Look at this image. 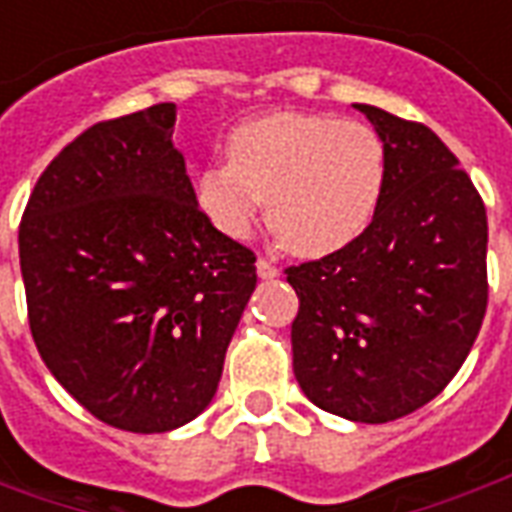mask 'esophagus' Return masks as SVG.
<instances>
[{"instance_id": "1", "label": "esophagus", "mask_w": 512, "mask_h": 512, "mask_svg": "<svg viewBox=\"0 0 512 512\" xmlns=\"http://www.w3.org/2000/svg\"><path fill=\"white\" fill-rule=\"evenodd\" d=\"M257 274L263 279H274L279 277V268L274 266L271 260H266V257H260V260H257Z\"/></svg>"}]
</instances>
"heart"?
Segmentation results:
<instances>
[{
  "instance_id": "obj_1",
  "label": "heart",
  "mask_w": 512,
  "mask_h": 512,
  "mask_svg": "<svg viewBox=\"0 0 512 512\" xmlns=\"http://www.w3.org/2000/svg\"><path fill=\"white\" fill-rule=\"evenodd\" d=\"M230 161L197 175V202L224 235L246 238L268 200V222L296 255L354 244L384 200L386 145L376 128L329 115L277 112L238 126Z\"/></svg>"
}]
</instances>
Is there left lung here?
<instances>
[{
	"label": "left lung",
	"mask_w": 512,
	"mask_h": 512,
	"mask_svg": "<svg viewBox=\"0 0 512 512\" xmlns=\"http://www.w3.org/2000/svg\"><path fill=\"white\" fill-rule=\"evenodd\" d=\"M386 145L376 219L340 252L285 268L301 392L329 414L392 422L461 370L488 307L480 191L428 126L356 104Z\"/></svg>",
	"instance_id": "left-lung-1"
}]
</instances>
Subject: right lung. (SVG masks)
I'll return each instance as SVG.
<instances>
[{"label": "right lung", "instance_id": "1", "mask_svg": "<svg viewBox=\"0 0 512 512\" xmlns=\"http://www.w3.org/2000/svg\"><path fill=\"white\" fill-rule=\"evenodd\" d=\"M175 104L95 123L43 169L18 227L29 332L93 417L164 433L216 395L255 252L197 205Z\"/></svg>", "mask_w": 512, "mask_h": 512}]
</instances>
